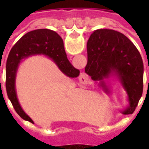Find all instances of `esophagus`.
I'll list each match as a JSON object with an SVG mask.
<instances>
[{"label": "esophagus", "mask_w": 149, "mask_h": 149, "mask_svg": "<svg viewBox=\"0 0 149 149\" xmlns=\"http://www.w3.org/2000/svg\"><path fill=\"white\" fill-rule=\"evenodd\" d=\"M88 76L85 73H81L79 77V82L81 85H85L88 84Z\"/></svg>", "instance_id": "1"}]
</instances>
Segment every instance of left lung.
<instances>
[{"label": "left lung", "mask_w": 149, "mask_h": 149, "mask_svg": "<svg viewBox=\"0 0 149 149\" xmlns=\"http://www.w3.org/2000/svg\"><path fill=\"white\" fill-rule=\"evenodd\" d=\"M87 51L85 73L101 84H105L104 79L116 77L128 94L129 102L122 113H132L142 95L144 73L143 61L133 43L120 32L100 29L91 34Z\"/></svg>", "instance_id": "left-lung-1"}]
</instances>
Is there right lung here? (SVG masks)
Here are the masks:
<instances>
[{"mask_svg":"<svg viewBox=\"0 0 149 149\" xmlns=\"http://www.w3.org/2000/svg\"><path fill=\"white\" fill-rule=\"evenodd\" d=\"M34 55L49 56L60 70L68 77H77L80 71L75 68L67 58L61 37L55 31L41 29L31 31L24 35L12 48L6 63L5 87L15 111L21 118L33 123L24 112L19 103L16 91V77L19 64L23 59Z\"/></svg>","mask_w":149,"mask_h":149,"instance_id":"right-lung-1","label":"right lung"}]
</instances>
